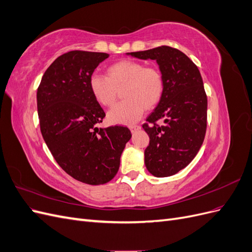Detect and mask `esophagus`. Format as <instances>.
Returning <instances> with one entry per match:
<instances>
[{
    "instance_id": "esophagus-1",
    "label": "esophagus",
    "mask_w": 252,
    "mask_h": 252,
    "mask_svg": "<svg viewBox=\"0 0 252 252\" xmlns=\"http://www.w3.org/2000/svg\"><path fill=\"white\" fill-rule=\"evenodd\" d=\"M139 129H141V127H140V126H138V125H132V126H130V131H131V132L138 131Z\"/></svg>"
}]
</instances>
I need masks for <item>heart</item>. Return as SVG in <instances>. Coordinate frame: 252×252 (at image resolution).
<instances>
[{"label":"heart","mask_w":252,"mask_h":252,"mask_svg":"<svg viewBox=\"0 0 252 252\" xmlns=\"http://www.w3.org/2000/svg\"><path fill=\"white\" fill-rule=\"evenodd\" d=\"M89 88L94 100L107 108L113 107L123 93L124 102L109 111L107 120L114 125H130L142 117L145 109H154L161 102L165 80L157 66L120 60L106 68V77L91 75Z\"/></svg>","instance_id":"obj_1"}]
</instances>
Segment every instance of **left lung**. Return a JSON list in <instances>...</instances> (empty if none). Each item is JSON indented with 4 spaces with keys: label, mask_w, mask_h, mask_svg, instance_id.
Returning <instances> with one entry per match:
<instances>
[{
    "label": "left lung",
    "mask_w": 252,
    "mask_h": 252,
    "mask_svg": "<svg viewBox=\"0 0 252 252\" xmlns=\"http://www.w3.org/2000/svg\"><path fill=\"white\" fill-rule=\"evenodd\" d=\"M142 60H156L165 80L161 102L144 130L149 135L145 165L158 178L170 177L192 161L207 128V95L196 65L185 53L169 46L128 52ZM161 122V125L157 123Z\"/></svg>",
    "instance_id": "left-lung-1"
}]
</instances>
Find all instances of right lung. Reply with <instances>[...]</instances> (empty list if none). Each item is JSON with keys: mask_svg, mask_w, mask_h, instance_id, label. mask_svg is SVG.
Segmentation results:
<instances>
[{"mask_svg": "<svg viewBox=\"0 0 252 252\" xmlns=\"http://www.w3.org/2000/svg\"><path fill=\"white\" fill-rule=\"evenodd\" d=\"M109 57L73 50L53 61L36 93L43 139L66 173L89 185L111 181L131 132L127 127H96L105 112L91 94L89 80Z\"/></svg>", "mask_w": 252, "mask_h": 252, "instance_id": "right-lung-1", "label": "right lung"}]
</instances>
